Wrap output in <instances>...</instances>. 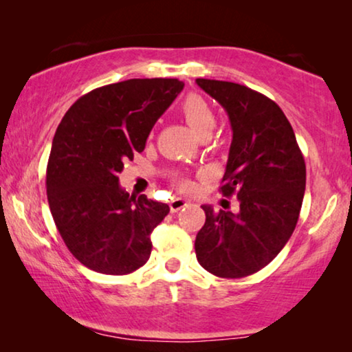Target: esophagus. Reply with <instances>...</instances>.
<instances>
[{
	"mask_svg": "<svg viewBox=\"0 0 352 352\" xmlns=\"http://www.w3.org/2000/svg\"><path fill=\"white\" fill-rule=\"evenodd\" d=\"M190 201L189 200H184V199H173L170 201V210L173 213H176V211H179L182 208H186V206H189Z\"/></svg>",
	"mask_w": 352,
	"mask_h": 352,
	"instance_id": "1",
	"label": "esophagus"
}]
</instances>
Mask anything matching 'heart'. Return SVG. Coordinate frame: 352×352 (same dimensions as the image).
Instances as JSON below:
<instances>
[{"mask_svg":"<svg viewBox=\"0 0 352 352\" xmlns=\"http://www.w3.org/2000/svg\"><path fill=\"white\" fill-rule=\"evenodd\" d=\"M181 113L186 123L189 124L192 131L199 138H208L216 124V115L211 105L199 94H189L182 100ZM181 190L190 192L194 190V182L189 179H181L177 182Z\"/></svg>","mask_w":352,"mask_h":352,"instance_id":"1","label":"heart"}]
</instances>
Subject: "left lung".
Masks as SVG:
<instances>
[{"label": "left lung", "instance_id": "8db88e82", "mask_svg": "<svg viewBox=\"0 0 352 352\" xmlns=\"http://www.w3.org/2000/svg\"><path fill=\"white\" fill-rule=\"evenodd\" d=\"M195 81L229 115L234 134L219 192L240 201L239 213L201 206L206 219L195 254L216 277H247L267 266L296 228L306 189L305 157L272 99L230 81Z\"/></svg>", "mask_w": 352, "mask_h": 352}]
</instances>
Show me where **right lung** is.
Here are the masks:
<instances>
[{"label": "right lung", "instance_id": "1", "mask_svg": "<svg viewBox=\"0 0 352 352\" xmlns=\"http://www.w3.org/2000/svg\"><path fill=\"white\" fill-rule=\"evenodd\" d=\"M184 88L177 78H133L81 96L62 118L46 170L51 214L70 253L91 271L124 276L147 263L152 230L170 206L129 195L123 163Z\"/></svg>", "mask_w": 352, "mask_h": 352}]
</instances>
